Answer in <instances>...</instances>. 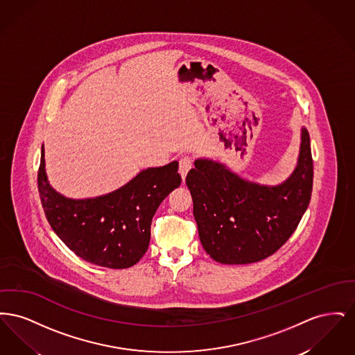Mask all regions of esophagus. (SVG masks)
I'll list each match as a JSON object with an SVG mask.
<instances>
[{
  "label": "esophagus",
  "instance_id": "obj_1",
  "mask_svg": "<svg viewBox=\"0 0 355 355\" xmlns=\"http://www.w3.org/2000/svg\"><path fill=\"white\" fill-rule=\"evenodd\" d=\"M193 168V158L190 155H184L180 159V173L182 175V180H185L187 171Z\"/></svg>",
  "mask_w": 355,
  "mask_h": 355
}]
</instances>
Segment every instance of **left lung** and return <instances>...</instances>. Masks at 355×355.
<instances>
[{
    "instance_id": "1",
    "label": "left lung",
    "mask_w": 355,
    "mask_h": 355,
    "mask_svg": "<svg viewBox=\"0 0 355 355\" xmlns=\"http://www.w3.org/2000/svg\"><path fill=\"white\" fill-rule=\"evenodd\" d=\"M298 165L284 184L242 180L218 162L197 159L186 175L203 249L214 261L245 265L275 253L295 232L313 190L310 137L302 129Z\"/></svg>"
}]
</instances>
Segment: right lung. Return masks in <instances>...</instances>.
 I'll list each match as a JSON object with an SVG mask.
<instances>
[{"instance_id":"add662e5","label":"right lung","mask_w":355,"mask_h":355,"mask_svg":"<svg viewBox=\"0 0 355 355\" xmlns=\"http://www.w3.org/2000/svg\"><path fill=\"white\" fill-rule=\"evenodd\" d=\"M178 162L141 171L119 190L89 200H70L48 182L44 146L38 169V193L54 233L86 262L126 269L146 253L150 225L161 202L181 185Z\"/></svg>"}]
</instances>
